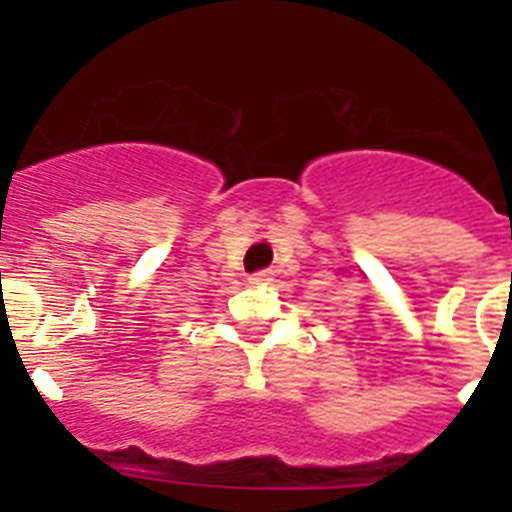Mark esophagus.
<instances>
[{"mask_svg": "<svg viewBox=\"0 0 512 512\" xmlns=\"http://www.w3.org/2000/svg\"><path fill=\"white\" fill-rule=\"evenodd\" d=\"M248 282H251L253 287L269 284L271 282V271H256V274H251V279H248Z\"/></svg>", "mask_w": 512, "mask_h": 512, "instance_id": "obj_1", "label": "esophagus"}]
</instances>
